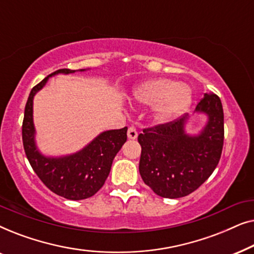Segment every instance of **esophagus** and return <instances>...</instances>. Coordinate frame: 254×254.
<instances>
[{"mask_svg": "<svg viewBox=\"0 0 254 254\" xmlns=\"http://www.w3.org/2000/svg\"><path fill=\"white\" fill-rule=\"evenodd\" d=\"M127 136L129 140H135L137 137V131L134 127H129L127 130Z\"/></svg>", "mask_w": 254, "mask_h": 254, "instance_id": "34e87169", "label": "esophagus"}]
</instances>
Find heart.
<instances>
[{
  "mask_svg": "<svg viewBox=\"0 0 254 254\" xmlns=\"http://www.w3.org/2000/svg\"><path fill=\"white\" fill-rule=\"evenodd\" d=\"M133 99L140 105L151 106L152 117L158 124L177 119L192 103V92L170 78L157 77L141 82L133 89Z\"/></svg>",
  "mask_w": 254,
  "mask_h": 254,
  "instance_id": "1",
  "label": "heart"
}]
</instances>
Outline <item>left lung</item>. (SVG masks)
<instances>
[{"instance_id": "obj_1", "label": "left lung", "mask_w": 254, "mask_h": 254, "mask_svg": "<svg viewBox=\"0 0 254 254\" xmlns=\"http://www.w3.org/2000/svg\"><path fill=\"white\" fill-rule=\"evenodd\" d=\"M194 112L203 114L206 124L197 134H189L190 118L155 128L138 135L141 144L140 175L157 195L178 199L194 192L218 164L224 140V116L221 99L206 92Z\"/></svg>"}]
</instances>
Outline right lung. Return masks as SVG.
I'll return each instance as SVG.
<instances>
[{
    "label": "right lung",
    "mask_w": 254,
    "mask_h": 254,
    "mask_svg": "<svg viewBox=\"0 0 254 254\" xmlns=\"http://www.w3.org/2000/svg\"><path fill=\"white\" fill-rule=\"evenodd\" d=\"M88 69H79L85 71ZM77 70L59 69L48 75L31 90L23 120V144L31 166L45 185L58 195L68 200H83L92 196L105 183L116 155L127 140V127L102 131L93 140L74 154L46 156L36 142L33 123V99L46 85L50 77L74 74Z\"/></svg>",
    "instance_id": "1"
}]
</instances>
